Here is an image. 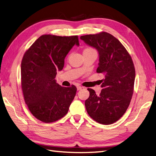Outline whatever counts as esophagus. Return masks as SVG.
I'll use <instances>...</instances> for the list:
<instances>
[{"label":"esophagus","mask_w":156,"mask_h":156,"mask_svg":"<svg viewBox=\"0 0 156 156\" xmlns=\"http://www.w3.org/2000/svg\"><path fill=\"white\" fill-rule=\"evenodd\" d=\"M77 90H81L83 88V87H80V86H77Z\"/></svg>","instance_id":"esophagus-1"}]
</instances>
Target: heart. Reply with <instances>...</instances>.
Masks as SVG:
<instances>
[{"mask_svg": "<svg viewBox=\"0 0 156 156\" xmlns=\"http://www.w3.org/2000/svg\"><path fill=\"white\" fill-rule=\"evenodd\" d=\"M95 51L94 49L92 48H87L84 50L83 52H87V51Z\"/></svg>", "mask_w": 156, "mask_h": 156, "instance_id": "1", "label": "heart"}]
</instances>
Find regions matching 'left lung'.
I'll list each match as a JSON object with an SVG mask.
<instances>
[{
    "mask_svg": "<svg viewBox=\"0 0 156 156\" xmlns=\"http://www.w3.org/2000/svg\"><path fill=\"white\" fill-rule=\"evenodd\" d=\"M84 43L98 50V73H103L101 90L97 95L88 88L85 101L88 115L100 124L108 125L119 120L128 108L133 93L135 69L131 56L120 41L109 33L81 36Z\"/></svg>",
    "mask_w": 156,
    "mask_h": 156,
    "instance_id": "1",
    "label": "left lung"
}]
</instances>
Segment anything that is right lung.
Returning a JSON list of instances; mask_svg holds the SVG:
<instances>
[{"instance_id": "add662e5", "label": "right lung", "mask_w": 156, "mask_h": 156, "mask_svg": "<svg viewBox=\"0 0 156 156\" xmlns=\"http://www.w3.org/2000/svg\"><path fill=\"white\" fill-rule=\"evenodd\" d=\"M75 45H79L77 36L42 35L23 57L21 75L25 101L32 115L45 123L66 115L76 94V87H61L55 79Z\"/></svg>"}]
</instances>
